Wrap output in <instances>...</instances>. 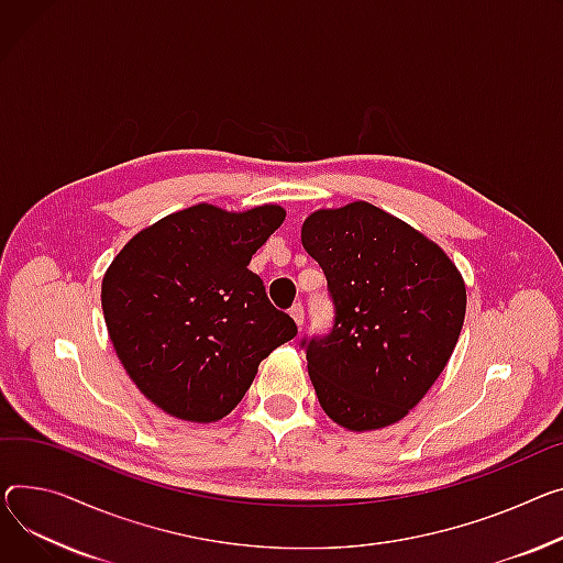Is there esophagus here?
<instances>
[{
	"mask_svg": "<svg viewBox=\"0 0 563 563\" xmlns=\"http://www.w3.org/2000/svg\"><path fill=\"white\" fill-rule=\"evenodd\" d=\"M289 314H291V319H294V323L298 325V328H301L303 325V306L301 303H296L291 310H289Z\"/></svg>",
	"mask_w": 563,
	"mask_h": 563,
	"instance_id": "obj_1",
	"label": "esophagus"
}]
</instances>
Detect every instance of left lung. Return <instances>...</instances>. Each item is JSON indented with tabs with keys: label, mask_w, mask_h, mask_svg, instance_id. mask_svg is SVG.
Returning a JSON list of instances; mask_svg holds the SVG:
<instances>
[{
	"label": "left lung",
	"mask_w": 563,
	"mask_h": 563,
	"mask_svg": "<svg viewBox=\"0 0 563 563\" xmlns=\"http://www.w3.org/2000/svg\"><path fill=\"white\" fill-rule=\"evenodd\" d=\"M301 242L334 303L332 330L301 342L323 411L353 432L400 421L455 351L462 274L439 244L366 201L312 212Z\"/></svg>",
	"instance_id": "obj_1"
}]
</instances>
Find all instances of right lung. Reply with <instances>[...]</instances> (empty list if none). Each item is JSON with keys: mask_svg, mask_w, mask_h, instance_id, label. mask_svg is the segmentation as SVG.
I'll return each instance as SVG.
<instances>
[{"mask_svg": "<svg viewBox=\"0 0 563 563\" xmlns=\"http://www.w3.org/2000/svg\"><path fill=\"white\" fill-rule=\"evenodd\" d=\"M285 221L280 206L197 203L140 231L110 262L101 308L135 387L167 415L212 423L235 409L260 362L294 340L251 255Z\"/></svg>", "mask_w": 563, "mask_h": 563, "instance_id": "right-lung-1", "label": "right lung"}]
</instances>
